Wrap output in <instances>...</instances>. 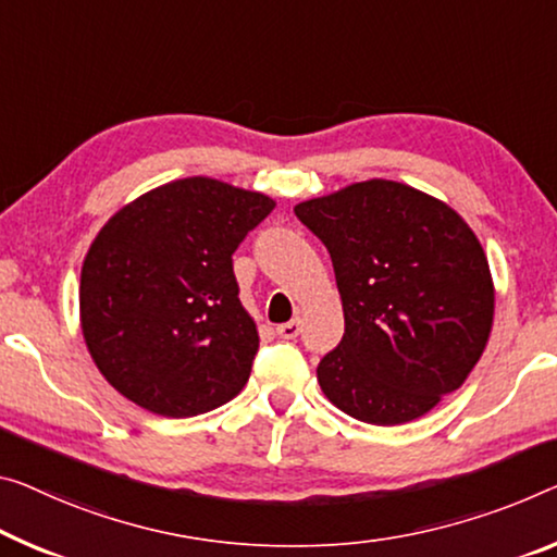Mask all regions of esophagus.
Instances as JSON below:
<instances>
[{"label": "esophagus", "mask_w": 557, "mask_h": 557, "mask_svg": "<svg viewBox=\"0 0 557 557\" xmlns=\"http://www.w3.org/2000/svg\"><path fill=\"white\" fill-rule=\"evenodd\" d=\"M276 333H278V338L294 341L298 333H301V321L294 319V321H288V323H281V326L276 329Z\"/></svg>", "instance_id": "esophagus-1"}]
</instances>
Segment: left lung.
<instances>
[{
    "label": "left lung",
    "instance_id": "8db88e82",
    "mask_svg": "<svg viewBox=\"0 0 557 557\" xmlns=\"http://www.w3.org/2000/svg\"><path fill=\"white\" fill-rule=\"evenodd\" d=\"M294 211L329 249L344 304V338L315 368L331 404L363 423L398 425L463 386L495 308L485 251L466 221L386 178Z\"/></svg>",
    "mask_w": 557,
    "mask_h": 557
}]
</instances>
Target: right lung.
Returning <instances> with one entry per match:
<instances>
[{"instance_id":"add662e5","label":"right lung","mask_w":557,"mask_h":557,"mask_svg":"<svg viewBox=\"0 0 557 557\" xmlns=\"http://www.w3.org/2000/svg\"><path fill=\"white\" fill-rule=\"evenodd\" d=\"M276 207L209 176L126 203L82 267V333L101 375L166 418L207 413L251 375L259 331L238 301L234 251Z\"/></svg>"}]
</instances>
